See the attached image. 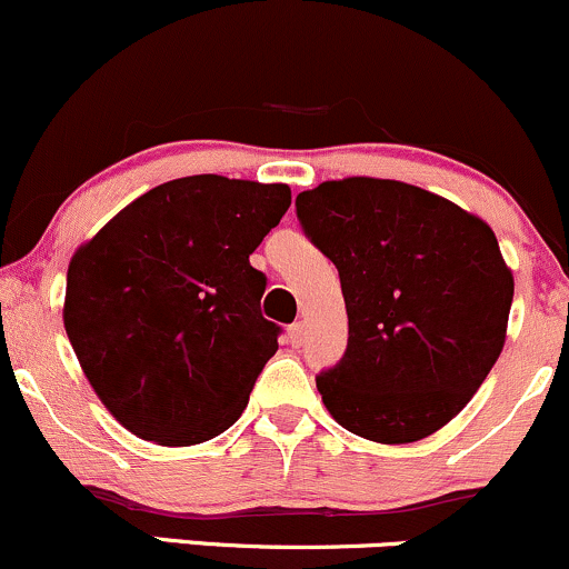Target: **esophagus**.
I'll list each match as a JSON object with an SVG mask.
<instances>
[{"mask_svg": "<svg viewBox=\"0 0 569 569\" xmlns=\"http://www.w3.org/2000/svg\"><path fill=\"white\" fill-rule=\"evenodd\" d=\"M287 333H290V343H292V347H301L303 336H306V325H303V322H292L290 328H287Z\"/></svg>", "mask_w": 569, "mask_h": 569, "instance_id": "1", "label": "esophagus"}]
</instances>
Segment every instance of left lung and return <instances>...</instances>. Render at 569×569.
<instances>
[{
	"mask_svg": "<svg viewBox=\"0 0 569 569\" xmlns=\"http://www.w3.org/2000/svg\"><path fill=\"white\" fill-rule=\"evenodd\" d=\"M306 239L333 260L347 352L317 376L341 427L413 443L457 417L502 352L513 277L495 233L430 190L349 177L303 190Z\"/></svg>",
	"mask_w": 569,
	"mask_h": 569,
	"instance_id": "1",
	"label": "left lung"
}]
</instances>
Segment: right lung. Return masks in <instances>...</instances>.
Masks as SVG:
<instances>
[{
    "label": "right lung",
    "mask_w": 569,
    "mask_h": 569,
    "mask_svg": "<svg viewBox=\"0 0 569 569\" xmlns=\"http://www.w3.org/2000/svg\"><path fill=\"white\" fill-rule=\"evenodd\" d=\"M290 207L287 184L182 177L114 214L67 271L63 328L99 400L161 446L226 432L282 333L250 266Z\"/></svg>",
    "instance_id": "1"
}]
</instances>
